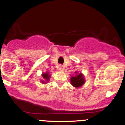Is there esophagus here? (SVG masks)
Instances as JSON below:
<instances>
[{"instance_id": "obj_1", "label": "esophagus", "mask_w": 125, "mask_h": 125, "mask_svg": "<svg viewBox=\"0 0 125 125\" xmlns=\"http://www.w3.org/2000/svg\"><path fill=\"white\" fill-rule=\"evenodd\" d=\"M59 69H60V70L63 71L64 70V67L62 65H59Z\"/></svg>"}]
</instances>
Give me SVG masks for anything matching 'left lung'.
<instances>
[{
    "mask_svg": "<svg viewBox=\"0 0 125 125\" xmlns=\"http://www.w3.org/2000/svg\"><path fill=\"white\" fill-rule=\"evenodd\" d=\"M76 75L75 76H72V78L70 79L71 83L73 86L76 88H79L82 86L85 82L83 75L81 73L77 74V72H75Z\"/></svg>",
    "mask_w": 125,
    "mask_h": 125,
    "instance_id": "left-lung-1",
    "label": "left lung"
}]
</instances>
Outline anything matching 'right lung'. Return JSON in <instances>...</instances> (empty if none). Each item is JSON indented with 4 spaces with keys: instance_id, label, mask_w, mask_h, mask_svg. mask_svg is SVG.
<instances>
[{
    "instance_id": "right-lung-1",
    "label": "right lung",
    "mask_w": 125,
    "mask_h": 125,
    "mask_svg": "<svg viewBox=\"0 0 125 125\" xmlns=\"http://www.w3.org/2000/svg\"><path fill=\"white\" fill-rule=\"evenodd\" d=\"M50 76H51V75L50 74H49V73H48V72H46V73H43L42 74V77H43V79L45 80H46V82H48V80H49V78H50ZM42 83H46V82H44L43 80H42V82H41Z\"/></svg>"
}]
</instances>
